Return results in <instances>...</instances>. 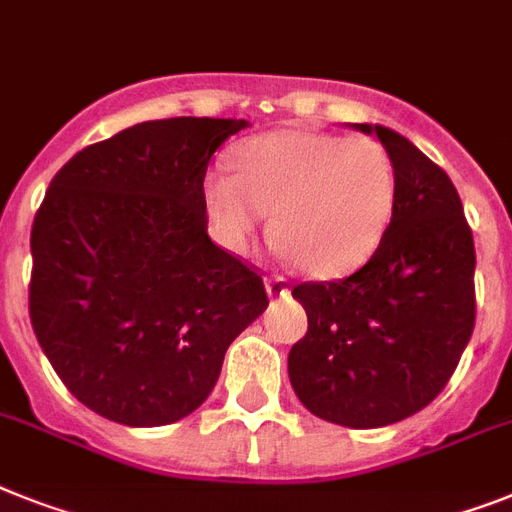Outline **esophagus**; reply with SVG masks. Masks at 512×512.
Returning <instances> with one entry per match:
<instances>
[{
    "label": "esophagus",
    "instance_id": "obj_1",
    "mask_svg": "<svg viewBox=\"0 0 512 512\" xmlns=\"http://www.w3.org/2000/svg\"><path fill=\"white\" fill-rule=\"evenodd\" d=\"M290 293V285H287L285 277H269L266 280V295L269 298H285Z\"/></svg>",
    "mask_w": 512,
    "mask_h": 512
}]
</instances>
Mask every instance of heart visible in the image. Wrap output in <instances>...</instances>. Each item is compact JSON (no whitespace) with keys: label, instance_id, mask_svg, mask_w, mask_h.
Masks as SVG:
<instances>
[{"label":"heart","instance_id":"obj_1","mask_svg":"<svg viewBox=\"0 0 512 512\" xmlns=\"http://www.w3.org/2000/svg\"><path fill=\"white\" fill-rule=\"evenodd\" d=\"M235 175L204 180L214 235L246 253L272 214L282 251L314 277H345L382 246L398 204V170L374 138L285 128L248 138L232 154Z\"/></svg>","mask_w":512,"mask_h":512}]
</instances>
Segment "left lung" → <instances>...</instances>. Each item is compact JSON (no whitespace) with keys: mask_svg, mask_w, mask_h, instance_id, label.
Instances as JSON below:
<instances>
[{"mask_svg":"<svg viewBox=\"0 0 512 512\" xmlns=\"http://www.w3.org/2000/svg\"><path fill=\"white\" fill-rule=\"evenodd\" d=\"M353 128L390 151L395 217L356 274L295 287L308 332L290 348L287 374L314 416L377 429L426 408L453 377L474 332L476 251L445 170L395 130Z\"/></svg>","mask_w":512,"mask_h":512,"instance_id":"8db88e82","label":"left lung"}]
</instances>
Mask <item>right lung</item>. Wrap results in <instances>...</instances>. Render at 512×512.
<instances>
[{
	"label": "right lung",
	"mask_w": 512,
	"mask_h": 512,
	"mask_svg": "<svg viewBox=\"0 0 512 512\" xmlns=\"http://www.w3.org/2000/svg\"><path fill=\"white\" fill-rule=\"evenodd\" d=\"M248 120L138 122L54 175L31 230V324L80 403L164 426L209 398L264 282L206 232L204 177Z\"/></svg>",
	"instance_id": "1"
}]
</instances>
